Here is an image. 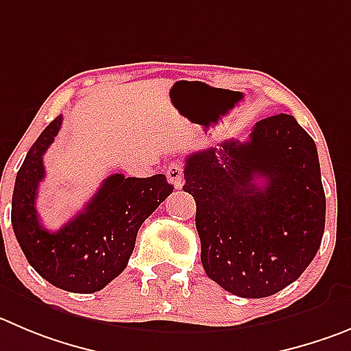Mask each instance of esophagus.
Segmentation results:
<instances>
[{
  "label": "esophagus",
  "mask_w": 351,
  "mask_h": 351,
  "mask_svg": "<svg viewBox=\"0 0 351 351\" xmlns=\"http://www.w3.org/2000/svg\"><path fill=\"white\" fill-rule=\"evenodd\" d=\"M166 176H168V182L171 183L175 189H182L183 186V168L180 162H171L168 168L165 169Z\"/></svg>",
  "instance_id": "esophagus-1"
}]
</instances>
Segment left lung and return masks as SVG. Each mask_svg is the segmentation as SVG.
<instances>
[{
  "mask_svg": "<svg viewBox=\"0 0 351 351\" xmlns=\"http://www.w3.org/2000/svg\"><path fill=\"white\" fill-rule=\"evenodd\" d=\"M183 176L197 206L202 267L225 291L271 296L312 263L326 194L315 142L293 116L258 121L247 142L225 140L191 154Z\"/></svg>",
  "mask_w": 351,
  "mask_h": 351,
  "instance_id": "left-lung-1",
  "label": "left lung"
}]
</instances>
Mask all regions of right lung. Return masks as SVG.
<instances>
[{"mask_svg":"<svg viewBox=\"0 0 351 351\" xmlns=\"http://www.w3.org/2000/svg\"><path fill=\"white\" fill-rule=\"evenodd\" d=\"M55 117L29 149L15 178L12 227L29 265L43 279L69 293L90 294L106 287L126 268L143 221L173 192L165 175L124 178L114 173L60 230L39 221L36 197L45 178L43 156L60 131Z\"/></svg>","mask_w":351,"mask_h":351,"instance_id":"1","label":"right lung"}]
</instances>
